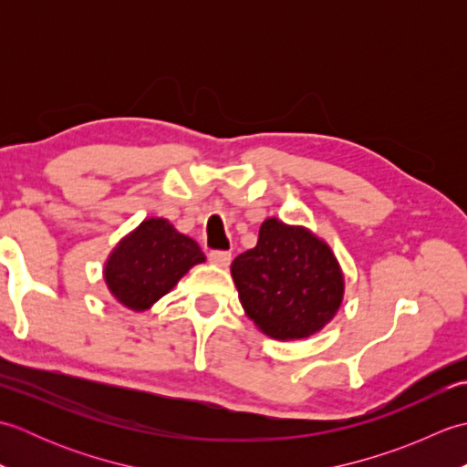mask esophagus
Listing matches in <instances>:
<instances>
[{
	"mask_svg": "<svg viewBox=\"0 0 467 467\" xmlns=\"http://www.w3.org/2000/svg\"><path fill=\"white\" fill-rule=\"evenodd\" d=\"M208 261L214 263L216 266H223V269H226V266L231 265V253H228V251H211V253H208Z\"/></svg>",
	"mask_w": 467,
	"mask_h": 467,
	"instance_id": "1",
	"label": "esophagus"
}]
</instances>
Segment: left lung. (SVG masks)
<instances>
[{"label": "left lung", "mask_w": 467, "mask_h": 467, "mask_svg": "<svg viewBox=\"0 0 467 467\" xmlns=\"http://www.w3.org/2000/svg\"><path fill=\"white\" fill-rule=\"evenodd\" d=\"M244 313L279 341L305 339L339 311L345 279L331 246L305 226L266 218L254 249L231 265Z\"/></svg>", "instance_id": "8db88e82"}]
</instances>
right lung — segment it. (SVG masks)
<instances>
[{
    "label": "right lung",
    "mask_w": 467,
    "mask_h": 467,
    "mask_svg": "<svg viewBox=\"0 0 467 467\" xmlns=\"http://www.w3.org/2000/svg\"><path fill=\"white\" fill-rule=\"evenodd\" d=\"M204 261L196 241L166 218H146L114 246L104 265V281L118 303L146 311Z\"/></svg>",
    "instance_id": "1"
}]
</instances>
